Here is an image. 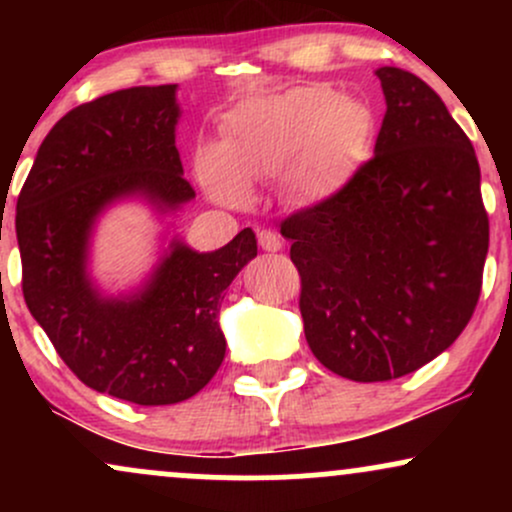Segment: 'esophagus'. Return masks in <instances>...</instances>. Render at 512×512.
Listing matches in <instances>:
<instances>
[{"mask_svg":"<svg viewBox=\"0 0 512 512\" xmlns=\"http://www.w3.org/2000/svg\"><path fill=\"white\" fill-rule=\"evenodd\" d=\"M257 240H260L262 250H267V252L281 250V238L276 236L274 231H257Z\"/></svg>","mask_w":512,"mask_h":512,"instance_id":"1","label":"esophagus"}]
</instances>
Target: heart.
<instances>
[{
  "instance_id": "obj_1",
  "label": "heart",
  "mask_w": 512,
  "mask_h": 512,
  "mask_svg": "<svg viewBox=\"0 0 512 512\" xmlns=\"http://www.w3.org/2000/svg\"><path fill=\"white\" fill-rule=\"evenodd\" d=\"M366 105L327 86H301L257 98L226 117L223 142L197 149V178L216 202L240 207L250 180L281 178L286 195L303 204L332 197L366 149Z\"/></svg>"
}]
</instances>
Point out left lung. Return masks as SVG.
I'll list each match as a JSON object with an SVG mask.
<instances>
[{"label": "left lung", "mask_w": 512, "mask_h": 512, "mask_svg": "<svg viewBox=\"0 0 512 512\" xmlns=\"http://www.w3.org/2000/svg\"><path fill=\"white\" fill-rule=\"evenodd\" d=\"M375 74L387 103L375 156L281 221L310 351L356 383L402 378L443 354L477 308L489 252L467 134L419 76Z\"/></svg>", "instance_id": "1"}]
</instances>
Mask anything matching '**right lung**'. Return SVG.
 <instances>
[{
    "label": "right lung",
    "mask_w": 512,
    "mask_h": 512,
    "mask_svg": "<svg viewBox=\"0 0 512 512\" xmlns=\"http://www.w3.org/2000/svg\"><path fill=\"white\" fill-rule=\"evenodd\" d=\"M178 86H134L50 129L16 202L23 298L69 370L96 392L158 407L197 395L223 356V291L257 255L252 228L214 252L182 240L142 289L105 296L88 274L98 216L122 199L173 214L195 199L175 149Z\"/></svg>",
    "instance_id": "right-lung-1"
}]
</instances>
